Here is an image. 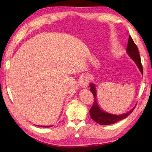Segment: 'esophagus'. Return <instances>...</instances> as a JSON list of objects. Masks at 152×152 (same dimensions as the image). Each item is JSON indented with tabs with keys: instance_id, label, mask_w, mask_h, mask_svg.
<instances>
[{
	"instance_id": "34e87169",
	"label": "esophagus",
	"mask_w": 152,
	"mask_h": 152,
	"mask_svg": "<svg viewBox=\"0 0 152 152\" xmlns=\"http://www.w3.org/2000/svg\"><path fill=\"white\" fill-rule=\"evenodd\" d=\"M89 80L90 78L88 76H82L81 78L79 80V83H80V86L82 87V88H86L87 86H88V83L89 82Z\"/></svg>"
}]
</instances>
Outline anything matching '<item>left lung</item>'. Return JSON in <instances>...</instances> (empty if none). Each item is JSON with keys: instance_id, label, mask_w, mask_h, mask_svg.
I'll return each mask as SVG.
<instances>
[{"instance_id": "1", "label": "left lung", "mask_w": 152, "mask_h": 152, "mask_svg": "<svg viewBox=\"0 0 152 152\" xmlns=\"http://www.w3.org/2000/svg\"><path fill=\"white\" fill-rule=\"evenodd\" d=\"M127 52L129 54V56L132 58V59H133L134 61V62L136 63L138 69H140L142 74H143V68L141 63L139 51H138L137 45L134 44V41L133 39H132L131 36L129 37L128 44L127 45ZM90 87H91L90 90H91L93 96H94V102H93V104L89 110L90 116H91L92 119H93L95 122H96L97 124L100 125H107L114 124L115 123L127 118V116L133 111V110L135 108L134 106V107L129 112L126 113V114H124L119 115L108 114L107 112L102 111L99 108L97 102H96V89L95 88V86L93 85V83H91V84H90Z\"/></svg>"}]
</instances>
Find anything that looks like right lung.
<instances>
[{"label": "right lung", "instance_id": "right-lung-1", "mask_svg": "<svg viewBox=\"0 0 152 152\" xmlns=\"http://www.w3.org/2000/svg\"><path fill=\"white\" fill-rule=\"evenodd\" d=\"M39 127H40V126H39ZM42 127H51V126H41Z\"/></svg>", "mask_w": 152, "mask_h": 152}]
</instances>
